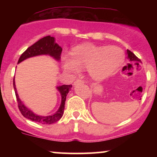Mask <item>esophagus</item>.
Here are the masks:
<instances>
[{"instance_id": "1", "label": "esophagus", "mask_w": 157, "mask_h": 157, "mask_svg": "<svg viewBox=\"0 0 157 157\" xmlns=\"http://www.w3.org/2000/svg\"><path fill=\"white\" fill-rule=\"evenodd\" d=\"M83 82H84V81L82 80H81V79H77V80H76L75 82H74V84L77 85L78 83H83Z\"/></svg>"}]
</instances>
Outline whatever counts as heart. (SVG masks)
<instances>
[{"instance_id":"b5f03b06","label":"heart","mask_w":157,"mask_h":157,"mask_svg":"<svg viewBox=\"0 0 157 157\" xmlns=\"http://www.w3.org/2000/svg\"><path fill=\"white\" fill-rule=\"evenodd\" d=\"M124 57V52L118 47L83 44L74 48L70 55L62 57V66L69 73L87 69L94 80H102L121 66Z\"/></svg>"}]
</instances>
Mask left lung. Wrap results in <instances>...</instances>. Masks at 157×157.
Segmentation results:
<instances>
[{
	"mask_svg": "<svg viewBox=\"0 0 157 157\" xmlns=\"http://www.w3.org/2000/svg\"><path fill=\"white\" fill-rule=\"evenodd\" d=\"M127 54L128 55V58L131 62L134 63L137 65H140V63L141 62V60H140V59H139L132 52H131L130 50L127 49Z\"/></svg>",
	"mask_w": 157,
	"mask_h": 157,
	"instance_id": "1",
	"label": "left lung"
}]
</instances>
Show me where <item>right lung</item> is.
Listing matches in <instances>:
<instances>
[{
    "label": "right lung",
    "instance_id": "right-lung-1",
    "mask_svg": "<svg viewBox=\"0 0 157 157\" xmlns=\"http://www.w3.org/2000/svg\"><path fill=\"white\" fill-rule=\"evenodd\" d=\"M61 52H62V48L57 43H55V38L53 37H51V36H46V37H44L42 39L39 40L35 44H34L32 46H29L27 48L20 57L17 63L29 58V57L40 55H49L50 56L55 57L56 60H59L60 58V56L61 55ZM13 86L14 89H15L16 99H17V106H18V109L23 116L24 117L29 119V120H32V121L37 122V123L50 125V124H53L57 122L62 117L64 112L65 102H66V96H67L68 91H69V89H71L72 86L71 85H63V86L57 87V89L59 90L61 97H62L60 107L55 114L46 117L39 116V115L35 114L23 105L17 94V90H16L15 84V79L13 80Z\"/></svg>",
    "mask_w": 157,
    "mask_h": 157
}]
</instances>
